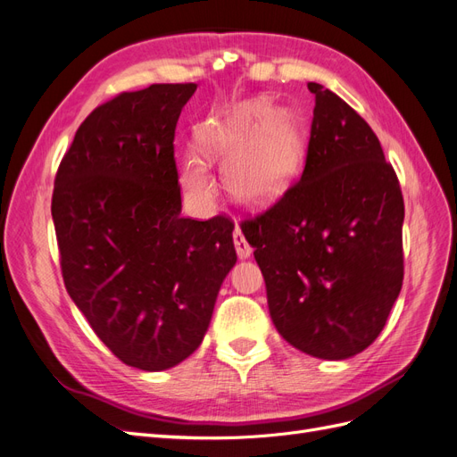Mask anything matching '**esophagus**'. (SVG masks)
Here are the masks:
<instances>
[{"instance_id":"34e87169","label":"esophagus","mask_w":457,"mask_h":457,"mask_svg":"<svg viewBox=\"0 0 457 457\" xmlns=\"http://www.w3.org/2000/svg\"><path fill=\"white\" fill-rule=\"evenodd\" d=\"M232 240H234V247H237V253H238V257L240 259H247L252 255V245L247 244V240H245V237L242 234V230L237 227V230H234V234H232Z\"/></svg>"}]
</instances>
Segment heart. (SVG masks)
Wrapping results in <instances>:
<instances>
[{"mask_svg": "<svg viewBox=\"0 0 457 457\" xmlns=\"http://www.w3.org/2000/svg\"><path fill=\"white\" fill-rule=\"evenodd\" d=\"M195 141L206 163L223 165L230 195L252 205L280 198L292 185L305 154V139L297 120L280 112L267 99L247 101L207 118L195 129ZM181 187L196 210H212L215 183L195 154L183 160Z\"/></svg>", "mask_w": 457, "mask_h": 457, "instance_id": "b5f03b06", "label": "heart"}]
</instances>
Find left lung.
I'll return each instance as SVG.
<instances>
[{
    "mask_svg": "<svg viewBox=\"0 0 457 457\" xmlns=\"http://www.w3.org/2000/svg\"><path fill=\"white\" fill-rule=\"evenodd\" d=\"M305 170L240 225L255 247L270 318L295 349L345 361L376 341L404 278V200L376 133L320 84Z\"/></svg>",
    "mask_w": 457,
    "mask_h": 457,
    "instance_id": "obj_1",
    "label": "left lung"
}]
</instances>
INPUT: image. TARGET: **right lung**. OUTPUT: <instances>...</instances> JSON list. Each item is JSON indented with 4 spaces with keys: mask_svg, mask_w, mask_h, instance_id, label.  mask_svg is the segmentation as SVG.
<instances>
[{
    "mask_svg": "<svg viewBox=\"0 0 457 457\" xmlns=\"http://www.w3.org/2000/svg\"><path fill=\"white\" fill-rule=\"evenodd\" d=\"M196 84L121 93L78 128L51 202L68 295L123 364L177 366L237 262L230 219L181 217L177 120Z\"/></svg>",
    "mask_w": 457,
    "mask_h": 457,
    "instance_id": "obj_1",
    "label": "right lung"
}]
</instances>
